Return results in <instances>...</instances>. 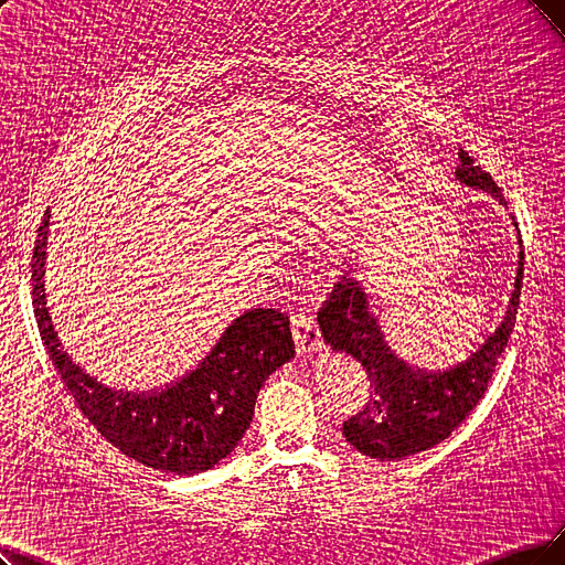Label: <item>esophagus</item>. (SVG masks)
I'll return each instance as SVG.
<instances>
[{
    "label": "esophagus",
    "mask_w": 565,
    "mask_h": 565,
    "mask_svg": "<svg viewBox=\"0 0 565 565\" xmlns=\"http://www.w3.org/2000/svg\"><path fill=\"white\" fill-rule=\"evenodd\" d=\"M291 333H295L297 352L301 356L318 354L324 348L320 327H318V322H315L312 315H308V312L291 315Z\"/></svg>",
    "instance_id": "esophagus-1"
}]
</instances>
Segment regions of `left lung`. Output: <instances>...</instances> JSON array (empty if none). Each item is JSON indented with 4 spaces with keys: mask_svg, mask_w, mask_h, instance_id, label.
<instances>
[{
    "mask_svg": "<svg viewBox=\"0 0 565 565\" xmlns=\"http://www.w3.org/2000/svg\"><path fill=\"white\" fill-rule=\"evenodd\" d=\"M455 178L468 190L484 192L499 206H508L495 180L466 150H459ZM512 227L516 230V222ZM516 276L501 324L476 352L445 371H419L408 366L390 348L369 301L366 287L354 278H343L333 287L318 312L324 343L333 352L350 354L366 371L371 396L364 411L343 424L348 443L377 461H401L443 443L470 415L484 396L495 361L508 345L514 329L519 295L524 278L522 236L516 230Z\"/></svg>",
    "mask_w": 565,
    "mask_h": 565,
    "instance_id": "left-lung-1",
    "label": "left lung"
}]
</instances>
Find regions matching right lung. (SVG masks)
I'll return each instance as SVG.
<instances>
[{
    "label": "right lung",
    "mask_w": 565,
    "mask_h": 565,
    "mask_svg": "<svg viewBox=\"0 0 565 565\" xmlns=\"http://www.w3.org/2000/svg\"><path fill=\"white\" fill-rule=\"evenodd\" d=\"M51 211L43 215L32 255V297L39 331L81 413L122 455L139 463L196 476L238 445L255 415L264 380L295 356L289 318L276 308H250L224 329L196 369L148 394L102 387L62 350L46 299Z\"/></svg>",
    "instance_id": "add662e5"
}]
</instances>
